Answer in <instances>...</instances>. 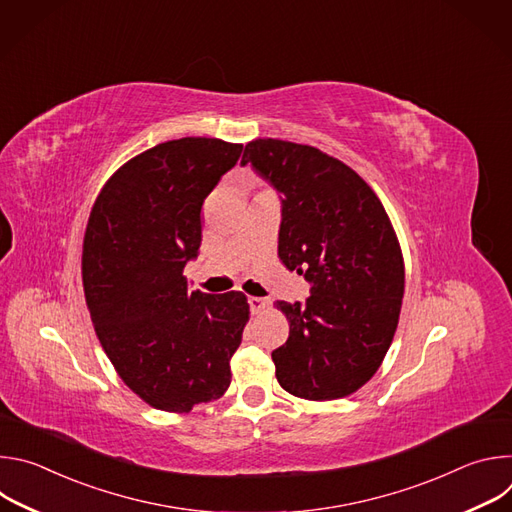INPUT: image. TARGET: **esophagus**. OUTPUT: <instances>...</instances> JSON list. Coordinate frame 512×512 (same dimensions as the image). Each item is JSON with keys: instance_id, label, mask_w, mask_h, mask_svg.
<instances>
[{"instance_id": "34e87169", "label": "esophagus", "mask_w": 512, "mask_h": 512, "mask_svg": "<svg viewBox=\"0 0 512 512\" xmlns=\"http://www.w3.org/2000/svg\"><path fill=\"white\" fill-rule=\"evenodd\" d=\"M249 306H251L253 314H259L269 308V302L265 298H249Z\"/></svg>"}]
</instances>
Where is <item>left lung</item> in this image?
<instances>
[{
	"label": "left lung",
	"mask_w": 512,
	"mask_h": 512,
	"mask_svg": "<svg viewBox=\"0 0 512 512\" xmlns=\"http://www.w3.org/2000/svg\"><path fill=\"white\" fill-rule=\"evenodd\" d=\"M281 196L277 253L306 277V302H277L289 322L271 352L279 385L332 401L367 383L393 342L405 289L403 255L389 216L352 168L312 148L255 139L241 160Z\"/></svg>",
	"instance_id": "1"
}]
</instances>
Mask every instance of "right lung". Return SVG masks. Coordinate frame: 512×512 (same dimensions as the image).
<instances>
[{
  "mask_svg": "<svg viewBox=\"0 0 512 512\" xmlns=\"http://www.w3.org/2000/svg\"><path fill=\"white\" fill-rule=\"evenodd\" d=\"M243 145L182 137L123 164L103 186L83 245L95 332L123 383L145 403L188 413L231 385L249 320L241 291H188L184 267L202 241V202Z\"/></svg>",
  "mask_w": 512,
  "mask_h": 512,
  "instance_id": "right-lung-1",
  "label": "right lung"
}]
</instances>
